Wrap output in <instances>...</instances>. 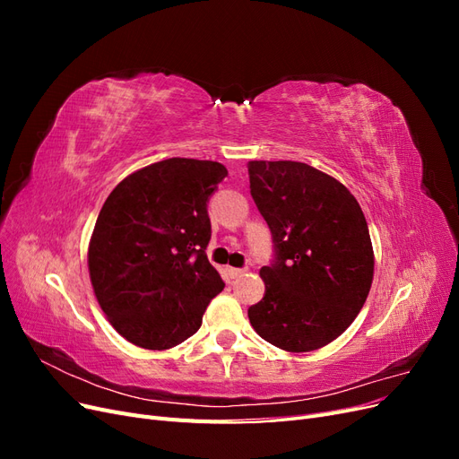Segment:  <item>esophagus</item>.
<instances>
[{
	"label": "esophagus",
	"instance_id": "obj_1",
	"mask_svg": "<svg viewBox=\"0 0 459 459\" xmlns=\"http://www.w3.org/2000/svg\"><path fill=\"white\" fill-rule=\"evenodd\" d=\"M228 273L231 280H238V277H241L245 273V270L243 268H228Z\"/></svg>",
	"mask_w": 459,
	"mask_h": 459
}]
</instances>
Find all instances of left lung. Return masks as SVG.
Segmentation results:
<instances>
[{
    "mask_svg": "<svg viewBox=\"0 0 459 459\" xmlns=\"http://www.w3.org/2000/svg\"><path fill=\"white\" fill-rule=\"evenodd\" d=\"M251 195L272 231L264 297L248 308L258 335L289 352L335 341L362 310L373 280L366 216L335 178L295 160L248 162Z\"/></svg>",
    "mask_w": 459,
    "mask_h": 459,
    "instance_id": "1",
    "label": "left lung"
}]
</instances>
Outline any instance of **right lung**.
<instances>
[{
  "instance_id": "1",
  "label": "right lung",
  "mask_w": 459,
  "mask_h": 459,
  "mask_svg": "<svg viewBox=\"0 0 459 459\" xmlns=\"http://www.w3.org/2000/svg\"><path fill=\"white\" fill-rule=\"evenodd\" d=\"M226 176L220 162L174 157L124 178L107 197L90 241V277L110 325L135 346L184 342L224 289L206 258V206Z\"/></svg>"
}]
</instances>
